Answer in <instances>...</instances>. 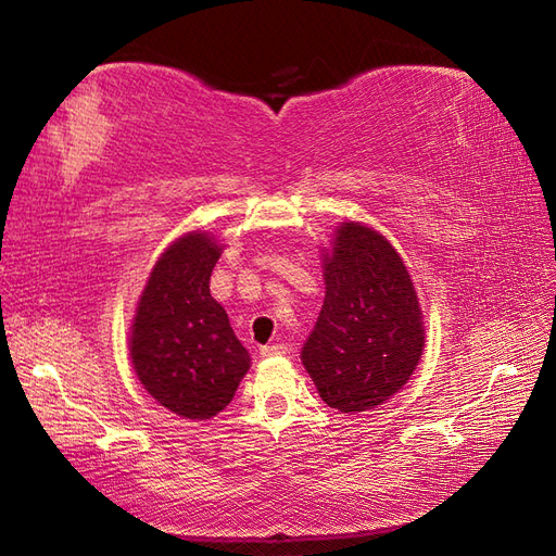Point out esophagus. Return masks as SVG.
<instances>
[{"label": "esophagus", "mask_w": 556, "mask_h": 556, "mask_svg": "<svg viewBox=\"0 0 556 556\" xmlns=\"http://www.w3.org/2000/svg\"><path fill=\"white\" fill-rule=\"evenodd\" d=\"M285 352H288V345L274 343V345H264V348L260 350V355H262V357H280V355H285Z\"/></svg>", "instance_id": "34e87169"}]
</instances>
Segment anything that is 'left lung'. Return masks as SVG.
Here are the masks:
<instances>
[{
	"label": "left lung",
	"instance_id": "left-lung-1",
	"mask_svg": "<svg viewBox=\"0 0 556 556\" xmlns=\"http://www.w3.org/2000/svg\"><path fill=\"white\" fill-rule=\"evenodd\" d=\"M325 304L301 348L327 406L374 410L408 382L425 352L422 308L396 248L362 223H341L323 250Z\"/></svg>",
	"mask_w": 556,
	"mask_h": 556
}]
</instances>
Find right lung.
I'll list each match as a JSON object with an SVG mask.
<instances>
[{"label":"right lung","instance_id":"obj_1","mask_svg":"<svg viewBox=\"0 0 556 556\" xmlns=\"http://www.w3.org/2000/svg\"><path fill=\"white\" fill-rule=\"evenodd\" d=\"M220 255L208 231L182 233L155 262L129 327V357L146 392L199 422L229 406L250 368L248 350L211 296Z\"/></svg>","mask_w":556,"mask_h":556}]
</instances>
